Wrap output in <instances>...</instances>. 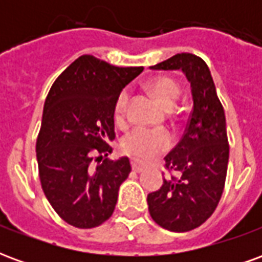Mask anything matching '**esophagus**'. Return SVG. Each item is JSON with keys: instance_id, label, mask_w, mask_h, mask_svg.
Returning a JSON list of instances; mask_svg holds the SVG:
<instances>
[{"instance_id": "1", "label": "esophagus", "mask_w": 262, "mask_h": 262, "mask_svg": "<svg viewBox=\"0 0 262 262\" xmlns=\"http://www.w3.org/2000/svg\"><path fill=\"white\" fill-rule=\"evenodd\" d=\"M144 168H146V165L142 164V163H139L136 160H132V170L136 171V172H142Z\"/></svg>"}]
</instances>
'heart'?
Wrapping results in <instances>:
<instances>
[{"instance_id": "1", "label": "heart", "mask_w": 262, "mask_h": 262, "mask_svg": "<svg viewBox=\"0 0 262 262\" xmlns=\"http://www.w3.org/2000/svg\"><path fill=\"white\" fill-rule=\"evenodd\" d=\"M147 90L157 102L164 109H172L180 98V85L170 77H156L146 84ZM129 105V94L122 91L115 101L114 118L118 125H125ZM171 147V136L165 130H148L144 127H136L130 130L122 140L120 148L127 156L140 161L157 157Z\"/></svg>"}]
</instances>
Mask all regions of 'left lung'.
<instances>
[{
	"label": "left lung",
	"mask_w": 262,
	"mask_h": 262,
	"mask_svg": "<svg viewBox=\"0 0 262 262\" xmlns=\"http://www.w3.org/2000/svg\"><path fill=\"white\" fill-rule=\"evenodd\" d=\"M182 70L192 86L193 108L184 136L165 156L170 178L147 195L153 220L170 231L196 229L212 216L225 189L229 140L225 109L208 64L192 53H180L151 66Z\"/></svg>",
	"instance_id": "obj_1"
}]
</instances>
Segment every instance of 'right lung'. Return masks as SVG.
Listing matches in <instances>:
<instances>
[{
    "instance_id": "obj_1",
    "label": "right lung",
    "mask_w": 262,
    "mask_h": 262,
    "mask_svg": "<svg viewBox=\"0 0 262 262\" xmlns=\"http://www.w3.org/2000/svg\"><path fill=\"white\" fill-rule=\"evenodd\" d=\"M143 67H116L84 54L56 78L43 108L36 140L42 189L69 225L92 229L112 216L127 157L109 160L114 108L120 91Z\"/></svg>"
}]
</instances>
